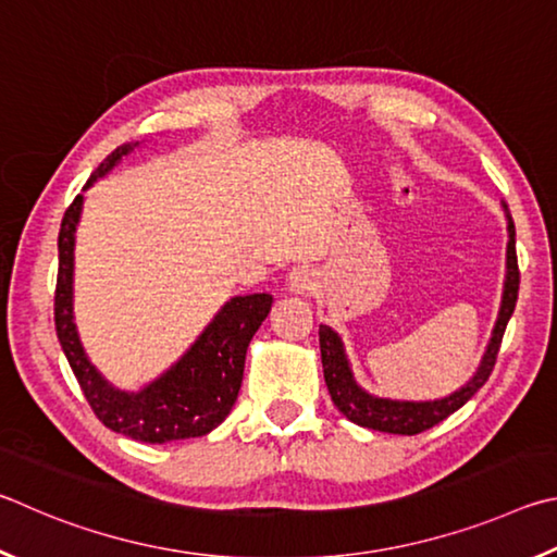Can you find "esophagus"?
Returning a JSON list of instances; mask_svg holds the SVG:
<instances>
[{
  "mask_svg": "<svg viewBox=\"0 0 557 557\" xmlns=\"http://www.w3.org/2000/svg\"><path fill=\"white\" fill-rule=\"evenodd\" d=\"M286 284H288L290 294L308 296V294H313L315 286H318V273L310 267H294L288 273Z\"/></svg>",
  "mask_w": 557,
  "mask_h": 557,
  "instance_id": "obj_1",
  "label": "esophagus"
}]
</instances>
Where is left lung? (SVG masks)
<instances>
[{"mask_svg": "<svg viewBox=\"0 0 557 557\" xmlns=\"http://www.w3.org/2000/svg\"><path fill=\"white\" fill-rule=\"evenodd\" d=\"M506 286H504V300L499 310V320H496L492 343L486 347V355L482 359L480 372L460 392L453 396L441 398V401H388V398H376L369 396L355 384L352 372H349L347 359L343 352V343L335 330L327 325H320V357H323V372H325V384L327 392L333 396L335 406L339 413L347 416L349 421L364 428H372V431L382 433H398V435H418L423 431H431L433 425L443 423L447 416H453L457 408H462L470 398L480 392L486 384V379L492 376L496 355H499L502 339L506 333V325H509V318L516 308V298H519V259H516V230L509 218V251H506Z\"/></svg>", "mask_w": 557, "mask_h": 557, "instance_id": "obj_1", "label": "left lung"}]
</instances>
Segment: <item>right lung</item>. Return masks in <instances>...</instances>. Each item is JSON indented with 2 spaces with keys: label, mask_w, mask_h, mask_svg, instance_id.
<instances>
[{
  "label": "right lung",
  "mask_w": 557,
  "mask_h": 557,
  "mask_svg": "<svg viewBox=\"0 0 557 557\" xmlns=\"http://www.w3.org/2000/svg\"><path fill=\"white\" fill-rule=\"evenodd\" d=\"M129 151L120 146L97 165L87 185L102 175ZM85 185V188H87ZM83 195L65 210L58 232V278H55V333L67 357L73 374L81 384L95 416L114 433L141 443H171L185 437L208 435L230 416L237 401L244 357L263 318L269 315L273 298L269 294H251L232 298L212 320L178 364L169 369L159 382L139 394L116 392L87 362L73 323V247L75 224L81 218Z\"/></svg>",
  "instance_id": "obj_1"
}]
</instances>
